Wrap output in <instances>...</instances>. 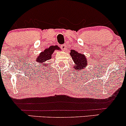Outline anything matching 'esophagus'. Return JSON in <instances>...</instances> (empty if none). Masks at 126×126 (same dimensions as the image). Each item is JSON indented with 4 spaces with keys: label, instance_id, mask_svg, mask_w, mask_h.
<instances>
[{
    "label": "esophagus",
    "instance_id": "obj_1",
    "mask_svg": "<svg viewBox=\"0 0 126 126\" xmlns=\"http://www.w3.org/2000/svg\"><path fill=\"white\" fill-rule=\"evenodd\" d=\"M60 47H61V48H62L63 50H65V49H66V45H64V44H63V45H62Z\"/></svg>",
    "mask_w": 126,
    "mask_h": 126
}]
</instances>
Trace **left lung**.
Here are the masks:
<instances>
[{
    "label": "left lung",
    "instance_id": "1",
    "mask_svg": "<svg viewBox=\"0 0 126 126\" xmlns=\"http://www.w3.org/2000/svg\"><path fill=\"white\" fill-rule=\"evenodd\" d=\"M70 55L71 56L72 60L75 63V65L74 66V68L75 69V70H77V71L78 70V72L81 69H84L86 67L87 65V58L85 55L83 54L79 53L73 49L70 51Z\"/></svg>",
    "mask_w": 126,
    "mask_h": 126
}]
</instances>
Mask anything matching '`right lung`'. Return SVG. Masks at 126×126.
Listing matches in <instances>:
<instances>
[{
    "label": "right lung",
    "instance_id": "1",
    "mask_svg": "<svg viewBox=\"0 0 126 126\" xmlns=\"http://www.w3.org/2000/svg\"><path fill=\"white\" fill-rule=\"evenodd\" d=\"M56 49L57 50H60V48L58 47L57 45L56 46H51L48 48L47 49H45L43 52H41L36 59V62H38V64H39V67H40V66L48 67V66H49V63H45V62L51 59L52 53Z\"/></svg>",
    "mask_w": 126,
    "mask_h": 126
}]
</instances>
